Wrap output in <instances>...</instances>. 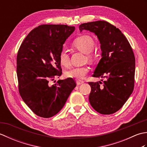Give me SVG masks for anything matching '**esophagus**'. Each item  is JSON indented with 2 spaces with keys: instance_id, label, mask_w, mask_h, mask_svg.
Returning a JSON list of instances; mask_svg holds the SVG:
<instances>
[{
  "instance_id": "obj_1",
  "label": "esophagus",
  "mask_w": 147,
  "mask_h": 147,
  "mask_svg": "<svg viewBox=\"0 0 147 147\" xmlns=\"http://www.w3.org/2000/svg\"><path fill=\"white\" fill-rule=\"evenodd\" d=\"M83 83H84V81H82V80H77L76 81V84L78 85H82V84H83Z\"/></svg>"
}]
</instances>
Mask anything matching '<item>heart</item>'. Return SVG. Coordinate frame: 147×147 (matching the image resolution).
<instances>
[{
  "mask_svg": "<svg viewBox=\"0 0 147 147\" xmlns=\"http://www.w3.org/2000/svg\"><path fill=\"white\" fill-rule=\"evenodd\" d=\"M74 45L81 51L88 54L91 52L94 47V41L89 35H82L74 40ZM59 62L65 67H68L70 65V57L65 50L63 49L61 51L59 56ZM89 71V68L87 66L74 67L65 73V75L67 78H72L83 79Z\"/></svg>",
  "mask_w": 147,
  "mask_h": 147,
  "instance_id": "1",
  "label": "heart"
}]
</instances>
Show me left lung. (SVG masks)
I'll return each instance as SVG.
<instances>
[{"label":"left lung","mask_w":147,"mask_h":147,"mask_svg":"<svg viewBox=\"0 0 147 147\" xmlns=\"http://www.w3.org/2000/svg\"><path fill=\"white\" fill-rule=\"evenodd\" d=\"M79 28L80 32L85 30L97 36L102 58L92 76L107 78L102 86L100 82L88 83L92 88L89 102L99 113H115L133 91L135 58L131 47L121 31L107 21L83 23Z\"/></svg>","instance_id":"left-lung-1"}]
</instances>
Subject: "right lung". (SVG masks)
<instances>
[{"label":"right lung","mask_w":147,"mask_h":147,"mask_svg":"<svg viewBox=\"0 0 147 147\" xmlns=\"http://www.w3.org/2000/svg\"><path fill=\"white\" fill-rule=\"evenodd\" d=\"M75 30L64 24H43L31 31L18 53L19 92L25 104L36 115L49 118L64 107L75 88L74 80H50L62 74L59 56L65 40Z\"/></svg>","instance_id":"add662e5"}]
</instances>
